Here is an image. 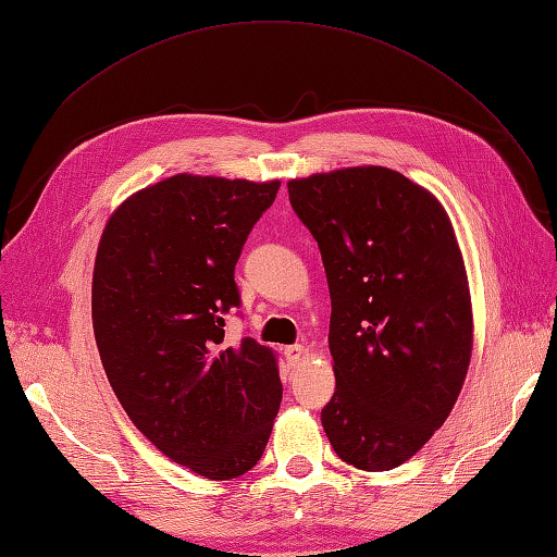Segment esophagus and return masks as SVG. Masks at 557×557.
Here are the masks:
<instances>
[{
    "label": "esophagus",
    "mask_w": 557,
    "mask_h": 557,
    "mask_svg": "<svg viewBox=\"0 0 557 557\" xmlns=\"http://www.w3.org/2000/svg\"><path fill=\"white\" fill-rule=\"evenodd\" d=\"M283 356H285V360H288V364H299L301 360H305V356H307V348L301 346V344H295V346H285L283 348Z\"/></svg>",
    "instance_id": "esophagus-1"
}]
</instances>
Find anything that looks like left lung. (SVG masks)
I'll return each instance as SVG.
<instances>
[{"mask_svg":"<svg viewBox=\"0 0 557 557\" xmlns=\"http://www.w3.org/2000/svg\"><path fill=\"white\" fill-rule=\"evenodd\" d=\"M323 256L336 387L320 413L339 458L364 471L407 462L462 391L474 315L444 205L387 166L288 181Z\"/></svg>","mask_w":557,"mask_h":557,"instance_id":"1","label":"left lung"}]
</instances>
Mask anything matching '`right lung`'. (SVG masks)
I'll return each instance as SVG.
<instances>
[{
  "instance_id": "obj_1",
  "label": "right lung",
  "mask_w": 557,
  "mask_h": 557,
  "mask_svg": "<svg viewBox=\"0 0 557 557\" xmlns=\"http://www.w3.org/2000/svg\"><path fill=\"white\" fill-rule=\"evenodd\" d=\"M281 181L176 174L129 195L107 221L92 272L104 372L137 430L211 481L258 465L281 407L276 352L225 342L248 232Z\"/></svg>"
}]
</instances>
